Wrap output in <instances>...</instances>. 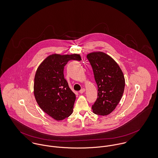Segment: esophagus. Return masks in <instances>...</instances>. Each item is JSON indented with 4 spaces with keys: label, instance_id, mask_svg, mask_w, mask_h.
I'll return each instance as SVG.
<instances>
[{
    "label": "esophagus",
    "instance_id": "obj_1",
    "mask_svg": "<svg viewBox=\"0 0 158 158\" xmlns=\"http://www.w3.org/2000/svg\"><path fill=\"white\" fill-rule=\"evenodd\" d=\"M85 88H82V89H81L79 91V93L82 94V93H84L85 92Z\"/></svg>",
    "mask_w": 158,
    "mask_h": 158
}]
</instances>
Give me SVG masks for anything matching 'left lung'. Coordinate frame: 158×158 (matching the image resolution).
Returning a JSON list of instances; mask_svg holds the SVG:
<instances>
[{
  "label": "left lung",
  "mask_w": 158,
  "mask_h": 158,
  "mask_svg": "<svg viewBox=\"0 0 158 158\" xmlns=\"http://www.w3.org/2000/svg\"><path fill=\"white\" fill-rule=\"evenodd\" d=\"M93 71L98 85V98L92 105L93 113L108 115L119 104L125 88V78L118 64L102 52L91 53L87 56Z\"/></svg>",
  "instance_id": "left-lung-1"
}]
</instances>
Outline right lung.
I'll return each mask as SVG.
<instances>
[{"label":"right lung","mask_w":158,"mask_h":158,"mask_svg":"<svg viewBox=\"0 0 158 158\" xmlns=\"http://www.w3.org/2000/svg\"><path fill=\"white\" fill-rule=\"evenodd\" d=\"M79 54H52L39 65L35 73L34 94L40 108L55 120H63L72 114L76 100L64 78V67L70 60L80 61Z\"/></svg>","instance_id":"obj_1"}]
</instances>
